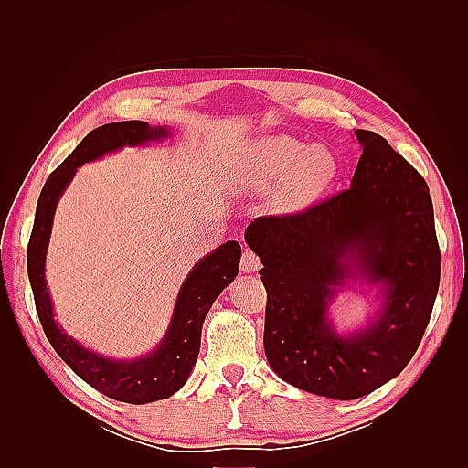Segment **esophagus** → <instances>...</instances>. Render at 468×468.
Instances as JSON below:
<instances>
[{"label": "esophagus", "instance_id": "esophagus-1", "mask_svg": "<svg viewBox=\"0 0 468 468\" xmlns=\"http://www.w3.org/2000/svg\"><path fill=\"white\" fill-rule=\"evenodd\" d=\"M260 265H261V261L258 258V253L251 251L250 248H246L244 253H242V271L244 273H253V271H258Z\"/></svg>", "mask_w": 468, "mask_h": 468}]
</instances>
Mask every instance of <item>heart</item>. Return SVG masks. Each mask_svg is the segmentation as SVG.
I'll use <instances>...</instances> for the list:
<instances>
[{
    "label": "heart",
    "mask_w": 468,
    "mask_h": 468,
    "mask_svg": "<svg viewBox=\"0 0 468 468\" xmlns=\"http://www.w3.org/2000/svg\"><path fill=\"white\" fill-rule=\"evenodd\" d=\"M337 176L334 154L291 136H265L244 148L238 186L251 193L275 191L279 212H301L328 189Z\"/></svg>",
    "instance_id": "1"
}]
</instances>
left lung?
Here are the masks:
<instances>
[{
  "label": "left lung",
  "instance_id": "left-lung-1",
  "mask_svg": "<svg viewBox=\"0 0 468 468\" xmlns=\"http://www.w3.org/2000/svg\"><path fill=\"white\" fill-rule=\"evenodd\" d=\"M363 150L347 191L246 230L267 291L263 347L289 385L356 400L399 377L414 357L441 275L426 181L385 138L353 133ZM357 282L381 304L361 329L339 335L329 304Z\"/></svg>",
  "mask_w": 468,
  "mask_h": 468
}]
</instances>
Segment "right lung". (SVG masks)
I'll return each instance as SVG.
<instances>
[{"label": "right lung", "instance_id": "1", "mask_svg": "<svg viewBox=\"0 0 468 468\" xmlns=\"http://www.w3.org/2000/svg\"><path fill=\"white\" fill-rule=\"evenodd\" d=\"M169 134L172 129L167 126H150L144 121L109 122L91 131L48 176L38 197L33 232L27 248V269H29L37 314L50 346L90 387L112 400L129 404H148L167 399L186 385L199 356L205 316L224 287L236 279L242 248L238 242H226L193 265L186 281L181 282L174 314L162 342L136 359L101 356L64 332L54 318V304L47 287V251L56 205L69 181L74 179L78 167L124 146H146Z\"/></svg>", "mask_w": 468, "mask_h": 468}]
</instances>
